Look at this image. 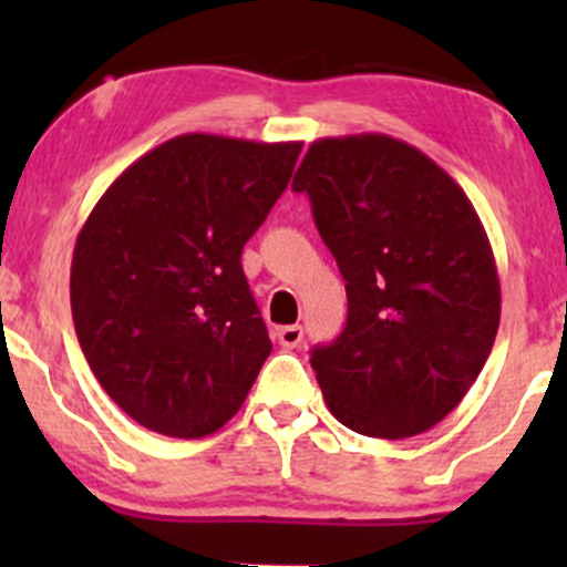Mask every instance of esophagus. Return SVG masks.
Returning <instances> with one entry per match:
<instances>
[{"label": "esophagus", "mask_w": 567, "mask_h": 567, "mask_svg": "<svg viewBox=\"0 0 567 567\" xmlns=\"http://www.w3.org/2000/svg\"><path fill=\"white\" fill-rule=\"evenodd\" d=\"M277 341L282 343L285 349H296L298 343L303 341V328L301 324H285V328L277 330Z\"/></svg>", "instance_id": "1"}]
</instances>
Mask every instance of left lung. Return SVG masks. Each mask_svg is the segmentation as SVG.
Instances as JSON below:
<instances>
[{
    "instance_id": "8db88e82",
    "label": "left lung",
    "mask_w": 567,
    "mask_h": 567,
    "mask_svg": "<svg viewBox=\"0 0 567 567\" xmlns=\"http://www.w3.org/2000/svg\"><path fill=\"white\" fill-rule=\"evenodd\" d=\"M347 282V328L311 351L330 413L365 437L440 424L477 381L501 320L491 243L437 162L392 135L320 138L292 178Z\"/></svg>"
}]
</instances>
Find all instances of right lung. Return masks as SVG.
I'll return each instance as SVG.
<instances>
[{"mask_svg": "<svg viewBox=\"0 0 567 567\" xmlns=\"http://www.w3.org/2000/svg\"><path fill=\"white\" fill-rule=\"evenodd\" d=\"M301 146L178 135L133 162L84 220L71 258L76 338L141 426L197 440L243 408L271 341L239 258Z\"/></svg>", "mask_w": 567, "mask_h": 567, "instance_id": "obj_1", "label": "right lung"}]
</instances>
